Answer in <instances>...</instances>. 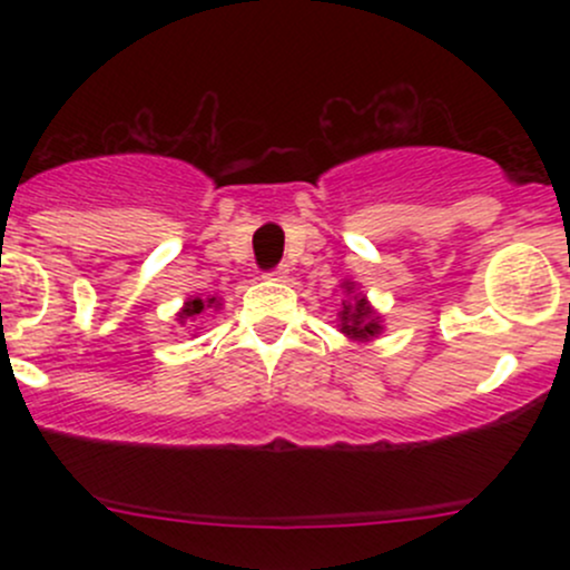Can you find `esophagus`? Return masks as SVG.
<instances>
[{
	"label": "esophagus",
	"mask_w": 570,
	"mask_h": 570,
	"mask_svg": "<svg viewBox=\"0 0 570 570\" xmlns=\"http://www.w3.org/2000/svg\"><path fill=\"white\" fill-rule=\"evenodd\" d=\"M267 278H276V281H284L286 276H289V265H276L273 271L265 273Z\"/></svg>",
	"instance_id": "1"
}]
</instances>
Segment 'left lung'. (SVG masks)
<instances>
[{
  "instance_id": "left-lung-1",
  "label": "left lung",
  "mask_w": 570,
  "mask_h": 570,
  "mask_svg": "<svg viewBox=\"0 0 570 570\" xmlns=\"http://www.w3.org/2000/svg\"><path fill=\"white\" fill-rule=\"evenodd\" d=\"M345 289H353L351 284H345ZM345 305V303H343ZM340 330L353 340H370L381 332V324H377V316L372 313V307L367 305L364 297H353V303H348L340 313Z\"/></svg>"
}]
</instances>
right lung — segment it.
Listing matches in <instances>:
<instances>
[{
    "mask_svg": "<svg viewBox=\"0 0 570 570\" xmlns=\"http://www.w3.org/2000/svg\"><path fill=\"white\" fill-rule=\"evenodd\" d=\"M217 307V297H208V299H200V297H195V299H189V303H185V311L179 313V322H187V318H193V316H198V313L203 311V307Z\"/></svg>",
    "mask_w": 570,
    "mask_h": 570,
    "instance_id": "1",
    "label": "right lung"
}]
</instances>
